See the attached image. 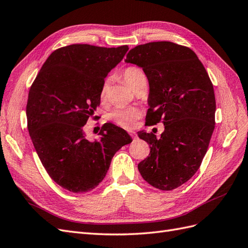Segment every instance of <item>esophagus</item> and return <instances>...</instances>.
<instances>
[{
	"mask_svg": "<svg viewBox=\"0 0 248 248\" xmlns=\"http://www.w3.org/2000/svg\"><path fill=\"white\" fill-rule=\"evenodd\" d=\"M129 136L132 138V139H137L138 138V134L134 132V131H129Z\"/></svg>",
	"mask_w": 248,
	"mask_h": 248,
	"instance_id": "esophagus-1",
	"label": "esophagus"
}]
</instances>
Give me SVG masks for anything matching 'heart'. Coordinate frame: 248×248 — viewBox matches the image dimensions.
Instances as JSON below:
<instances>
[{"label": "heart", "mask_w": 248, "mask_h": 248, "mask_svg": "<svg viewBox=\"0 0 248 248\" xmlns=\"http://www.w3.org/2000/svg\"><path fill=\"white\" fill-rule=\"evenodd\" d=\"M121 76L125 82L134 91L138 89L142 80L146 79L144 72L137 66H127L123 69ZM108 84L104 82L100 91V98L104 100L107 97ZM141 116V109L134 107L128 108H118L112 109L108 114V119L111 122H114L120 127H123L126 129H130L136 124L137 120H139Z\"/></svg>", "instance_id": "obj_1"}]
</instances>
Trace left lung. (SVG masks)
<instances>
[{
  "label": "left lung",
  "mask_w": 248,
  "mask_h": 248,
  "mask_svg": "<svg viewBox=\"0 0 248 248\" xmlns=\"http://www.w3.org/2000/svg\"><path fill=\"white\" fill-rule=\"evenodd\" d=\"M125 62L141 67L148 78L146 124L164 125L160 138L139 133L150 146L139 170L155 188L175 189L196 174L208 150L215 127L212 81L196 52L170 41L140 44Z\"/></svg>",
  "instance_id": "8db88e82"
}]
</instances>
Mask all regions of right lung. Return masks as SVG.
Masks as SVG:
<instances>
[{
  "instance_id": "1",
  "label": "right lung",
  "mask_w": 248,
  "mask_h": 248,
  "mask_svg": "<svg viewBox=\"0 0 248 248\" xmlns=\"http://www.w3.org/2000/svg\"><path fill=\"white\" fill-rule=\"evenodd\" d=\"M127 50V46L60 47L30 88L26 109L30 137L47 174L64 189L76 193L94 189L106 177L112 156L132 140L111 123L101 127L100 140L89 141L84 133L100 104L104 78Z\"/></svg>"
}]
</instances>
